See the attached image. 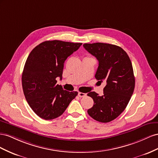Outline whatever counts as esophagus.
Listing matches in <instances>:
<instances>
[{
	"instance_id": "1",
	"label": "esophagus",
	"mask_w": 158,
	"mask_h": 158,
	"mask_svg": "<svg viewBox=\"0 0 158 158\" xmlns=\"http://www.w3.org/2000/svg\"><path fill=\"white\" fill-rule=\"evenodd\" d=\"M87 94L86 93H81V92H79L78 93V96L79 97H86Z\"/></svg>"
}]
</instances>
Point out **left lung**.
<instances>
[{
  "label": "left lung",
  "instance_id": "1",
  "mask_svg": "<svg viewBox=\"0 0 158 158\" xmlns=\"http://www.w3.org/2000/svg\"><path fill=\"white\" fill-rule=\"evenodd\" d=\"M84 48L97 58L98 67L95 78L105 81L103 95L90 92L94 105L87 110L89 116L101 123H109L116 118L131 98L135 87L132 62L123 48L110 44H85Z\"/></svg>",
  "mask_w": 158,
  "mask_h": 158
}]
</instances>
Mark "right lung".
Wrapping results in <instances>:
<instances>
[{"label": "right lung", "mask_w": 158, "mask_h": 158, "mask_svg": "<svg viewBox=\"0 0 158 158\" xmlns=\"http://www.w3.org/2000/svg\"><path fill=\"white\" fill-rule=\"evenodd\" d=\"M81 45L46 41L29 54L22 72V89L28 105L40 118L48 120L59 117L77 95V91H67L56 84V78L62 79L65 61Z\"/></svg>", "instance_id": "right-lung-1"}]
</instances>
